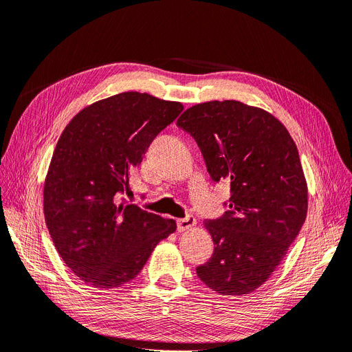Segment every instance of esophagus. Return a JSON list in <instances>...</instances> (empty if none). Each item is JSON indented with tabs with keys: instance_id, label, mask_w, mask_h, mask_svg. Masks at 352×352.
<instances>
[{
	"instance_id": "esophagus-1",
	"label": "esophagus",
	"mask_w": 352,
	"mask_h": 352,
	"mask_svg": "<svg viewBox=\"0 0 352 352\" xmlns=\"http://www.w3.org/2000/svg\"><path fill=\"white\" fill-rule=\"evenodd\" d=\"M195 223H196V219L192 215L180 218V219H177V231L190 230L192 227H195Z\"/></svg>"
}]
</instances>
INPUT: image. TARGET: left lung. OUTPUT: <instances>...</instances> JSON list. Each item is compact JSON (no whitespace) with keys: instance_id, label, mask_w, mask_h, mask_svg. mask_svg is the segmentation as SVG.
Listing matches in <instances>:
<instances>
[{"instance_id":"obj_1","label":"left lung","mask_w":352,"mask_h":352,"mask_svg":"<svg viewBox=\"0 0 352 352\" xmlns=\"http://www.w3.org/2000/svg\"><path fill=\"white\" fill-rule=\"evenodd\" d=\"M176 124L195 138L210 179L231 186L230 210L205 221L215 247L196 274L221 294L254 292L283 260L306 219L307 186L298 147L277 118L238 101L193 105Z\"/></svg>"}]
</instances>
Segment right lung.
<instances>
[{
  "label": "right lung",
  "mask_w": 352,
  "mask_h": 352,
  "mask_svg": "<svg viewBox=\"0 0 352 352\" xmlns=\"http://www.w3.org/2000/svg\"><path fill=\"white\" fill-rule=\"evenodd\" d=\"M184 111L180 102L122 92L76 114L53 151L45 182V218L53 244L82 282L114 289L133 280L173 219L122 195L156 135Z\"/></svg>",
  "instance_id": "right-lung-1"
}]
</instances>
